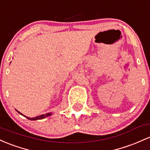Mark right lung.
I'll use <instances>...</instances> for the list:
<instances>
[{
  "instance_id": "1",
  "label": "right lung",
  "mask_w": 150,
  "mask_h": 150,
  "mask_svg": "<svg viewBox=\"0 0 150 150\" xmlns=\"http://www.w3.org/2000/svg\"><path fill=\"white\" fill-rule=\"evenodd\" d=\"M17 112H18V113H20L21 114V115H23L24 116V117H27V118L28 119H29V120H42V119H44V118H45V117H48V116H50L52 115V112H48V113H46V114H43V115H39V116H37V117H27V116H25V115H23V114H22L21 112H20L19 111H18V110H17Z\"/></svg>"
}]
</instances>
